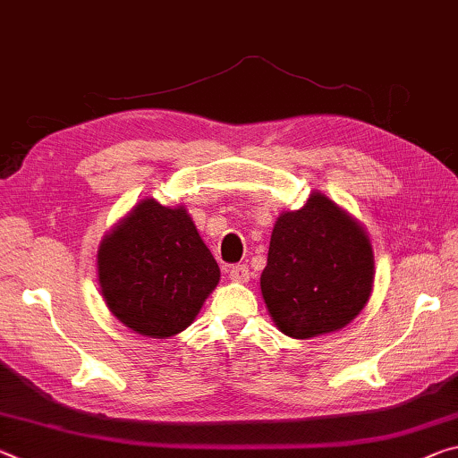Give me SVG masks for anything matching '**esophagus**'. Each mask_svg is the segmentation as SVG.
<instances>
[{
	"instance_id": "1",
	"label": "esophagus",
	"mask_w": 458,
	"mask_h": 458,
	"mask_svg": "<svg viewBox=\"0 0 458 458\" xmlns=\"http://www.w3.org/2000/svg\"><path fill=\"white\" fill-rule=\"evenodd\" d=\"M228 277H230V281H234V283H246V281H249V277H250L249 267H246V265L230 267L228 268Z\"/></svg>"
}]
</instances>
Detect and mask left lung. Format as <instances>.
Returning a JSON list of instances; mask_svg holds the SVG:
<instances>
[{"label":"left lung","mask_w":458,"mask_h":458,"mask_svg":"<svg viewBox=\"0 0 458 458\" xmlns=\"http://www.w3.org/2000/svg\"><path fill=\"white\" fill-rule=\"evenodd\" d=\"M375 281L371 238L357 217L314 191L300 209L279 214L260 293L289 338L338 332L367 306Z\"/></svg>","instance_id":"left-lung-1"}]
</instances>
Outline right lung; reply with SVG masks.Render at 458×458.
I'll list each match as a JSON object with an SVG mask.
<instances>
[{
  "label": "right lung",
  "mask_w": 458,
  "mask_h": 458,
  "mask_svg": "<svg viewBox=\"0 0 458 458\" xmlns=\"http://www.w3.org/2000/svg\"><path fill=\"white\" fill-rule=\"evenodd\" d=\"M98 281L126 328L171 338L193 324L220 283V267L185 206L144 198L101 238Z\"/></svg>",
  "instance_id": "add662e5"
}]
</instances>
